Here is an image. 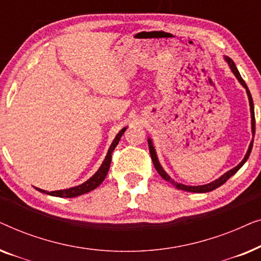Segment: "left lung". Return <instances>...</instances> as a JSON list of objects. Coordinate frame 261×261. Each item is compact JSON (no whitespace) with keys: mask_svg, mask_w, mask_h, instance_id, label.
Masks as SVG:
<instances>
[{"mask_svg":"<svg viewBox=\"0 0 261 261\" xmlns=\"http://www.w3.org/2000/svg\"><path fill=\"white\" fill-rule=\"evenodd\" d=\"M226 60L227 63L229 64L230 69L231 71H233V73L237 76V78L239 80V82L242 84V87H244L246 89V91H247V95H248V99H249V106H251V115H252V132H253V135L255 134V117H254V107H253V99H252V96H251V92H249L247 85H246L245 81L242 80L241 74L240 72H239L237 66H235V64L233 60H231L230 58H228V57H226ZM252 147H253V140L251 142V145H249L248 147V151L247 153H246L245 158L242 162L239 164V165L237 167H234V169H231L230 171H228L227 173H224L222 177H220L219 179H216L215 181H212V183L209 184H205V185H199V187H189V185H184V184H180V183H176L172 178H171L169 174H167L165 171L163 170V167L160 166V164L158 162V158H156V154H155V151H154V147H153L152 145V141L148 140V148H149V153H151V158H152V162H153V165H154L155 170L158 171V173L162 176L164 179H165L166 181H171L174 187H176L177 189H179V190H185V191H189V192H209V191H213L215 190V189H217L219 187H221V185L226 183V181L229 179V178L233 176V174H235L238 172L239 170H240V167L244 165V164L246 163V160L248 159L249 154H251V151H252Z\"/></svg>","mask_w":261,"mask_h":261,"instance_id":"1","label":"left lung"}]
</instances>
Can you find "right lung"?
Here are the masks:
<instances>
[{
	"label": "right lung",
	"mask_w": 261,
	"mask_h": 261,
	"mask_svg": "<svg viewBox=\"0 0 261 261\" xmlns=\"http://www.w3.org/2000/svg\"><path fill=\"white\" fill-rule=\"evenodd\" d=\"M124 130H126V128H123V129H121L119 132V134L116 135L115 139H114L113 144L110 145L109 151H108V153H107L105 162H103L101 167H99V170L94 174V176L90 178V179H88L87 181H85V183L78 185V187L66 189V190H58V191H51V192L41 190V189H38V190L41 191V192H45V194H47V195L56 196V197H66V198L76 197V196L83 195V194H85V192L94 190V189L97 188L98 185L101 184L103 180H105L107 173H108V171H109L110 163H112V153H113L114 149H115L117 144H119L120 139H121V137H122V134L124 133Z\"/></svg>",
	"instance_id": "1"
}]
</instances>
